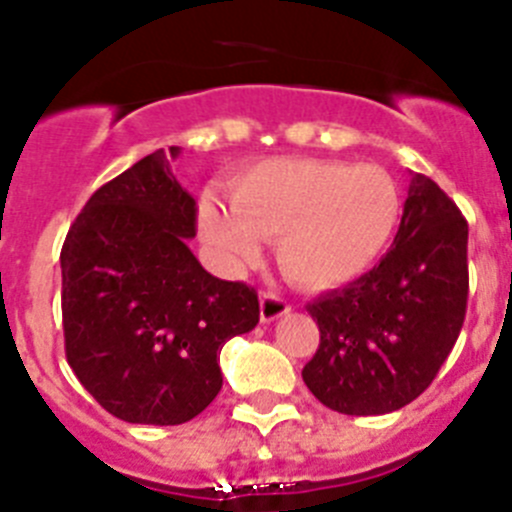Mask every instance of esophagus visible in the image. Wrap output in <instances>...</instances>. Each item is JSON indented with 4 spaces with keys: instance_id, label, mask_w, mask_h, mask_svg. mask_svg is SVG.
Instances as JSON below:
<instances>
[{
    "instance_id": "1",
    "label": "esophagus",
    "mask_w": 512,
    "mask_h": 512,
    "mask_svg": "<svg viewBox=\"0 0 512 512\" xmlns=\"http://www.w3.org/2000/svg\"><path fill=\"white\" fill-rule=\"evenodd\" d=\"M289 312V302L284 297L274 295V292H264L261 295V323H274L282 315Z\"/></svg>"
}]
</instances>
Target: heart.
<instances>
[{
	"label": "heart",
	"instance_id": "heart-1",
	"mask_svg": "<svg viewBox=\"0 0 512 512\" xmlns=\"http://www.w3.org/2000/svg\"><path fill=\"white\" fill-rule=\"evenodd\" d=\"M230 207L205 200L200 230L228 266L259 261L261 238H279V264L307 287H338L379 261L397 223L402 197L377 166L328 158H271L230 187Z\"/></svg>",
	"mask_w": 512,
	"mask_h": 512
}]
</instances>
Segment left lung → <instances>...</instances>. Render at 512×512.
<instances>
[{"mask_svg":"<svg viewBox=\"0 0 512 512\" xmlns=\"http://www.w3.org/2000/svg\"><path fill=\"white\" fill-rule=\"evenodd\" d=\"M467 238V220L446 192L410 174L390 251L364 277L307 305L320 346L302 379L325 408L384 415L423 395L464 325Z\"/></svg>","mask_w":512,"mask_h":512,"instance_id":"1","label":"left lung"}]
</instances>
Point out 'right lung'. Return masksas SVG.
<instances>
[{"label":"right lung","mask_w":512,"mask_h":512,"mask_svg":"<svg viewBox=\"0 0 512 512\" xmlns=\"http://www.w3.org/2000/svg\"><path fill=\"white\" fill-rule=\"evenodd\" d=\"M156 151L89 197L61 251L66 359L125 423L179 425L223 387L225 341L259 323V295L202 269L194 197Z\"/></svg>","instance_id":"right-lung-1"}]
</instances>
